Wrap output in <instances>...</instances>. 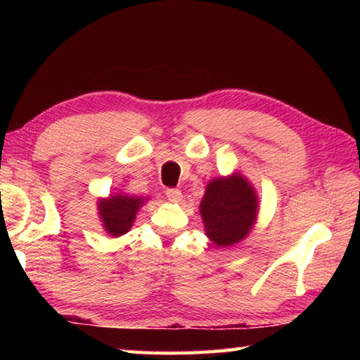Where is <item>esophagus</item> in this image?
Masks as SVG:
<instances>
[{
	"instance_id": "34e87169",
	"label": "esophagus",
	"mask_w": 360,
	"mask_h": 360,
	"mask_svg": "<svg viewBox=\"0 0 360 360\" xmlns=\"http://www.w3.org/2000/svg\"><path fill=\"white\" fill-rule=\"evenodd\" d=\"M167 198L173 203H179V202H182V193L179 188H168Z\"/></svg>"
}]
</instances>
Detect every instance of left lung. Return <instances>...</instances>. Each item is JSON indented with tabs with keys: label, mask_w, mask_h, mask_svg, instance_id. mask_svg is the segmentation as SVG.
Returning a JSON list of instances; mask_svg holds the SVG:
<instances>
[{
	"label": "left lung",
	"mask_w": 360,
	"mask_h": 360,
	"mask_svg": "<svg viewBox=\"0 0 360 360\" xmlns=\"http://www.w3.org/2000/svg\"><path fill=\"white\" fill-rule=\"evenodd\" d=\"M198 208L205 233L212 245L235 246L251 233L257 221V191L238 172L219 176L208 182Z\"/></svg>",
	"instance_id": "1"
}]
</instances>
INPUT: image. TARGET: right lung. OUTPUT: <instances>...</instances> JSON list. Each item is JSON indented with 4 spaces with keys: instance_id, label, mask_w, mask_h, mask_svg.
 I'll use <instances>...</instances> for the list:
<instances>
[{
    "instance_id": "right-lung-1",
    "label": "right lung",
    "mask_w": 360,
    "mask_h": 360,
    "mask_svg": "<svg viewBox=\"0 0 360 360\" xmlns=\"http://www.w3.org/2000/svg\"><path fill=\"white\" fill-rule=\"evenodd\" d=\"M146 202L148 197H136L122 192L109 195L106 198H98L96 210L103 229L112 238L125 235L133 227L138 211Z\"/></svg>"
}]
</instances>
